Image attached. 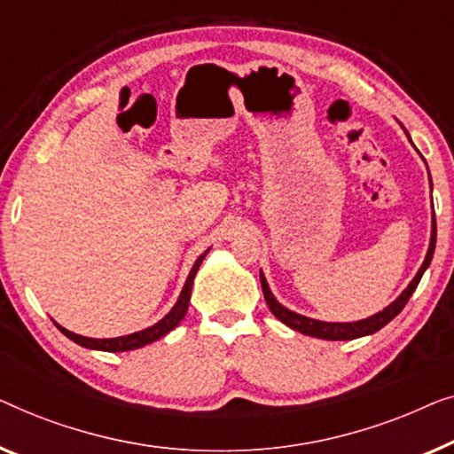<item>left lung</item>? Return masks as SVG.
Returning a JSON list of instances; mask_svg holds the SVG:
<instances>
[{"instance_id":"8db88e82","label":"left lung","mask_w":454,"mask_h":454,"mask_svg":"<svg viewBox=\"0 0 454 454\" xmlns=\"http://www.w3.org/2000/svg\"><path fill=\"white\" fill-rule=\"evenodd\" d=\"M434 247H436V218H432V239H430V248H427L426 261H424V263H421L418 276L411 279L410 286H407V290L401 294V296L395 300L393 304H388L385 310H380L379 315H374V317H370V318H364V321H357V323H323V321H315V318L296 315V312L288 310V309H286V306H282L276 298H273V294L270 290V286H267V282H265L263 273H261V288H263V296H265L267 306H270V310L284 325H288L290 329L300 331V333L310 335V337H318V340H331V341L356 340V337H364V335L376 333V331L385 327L387 323H391L393 318L397 317L399 312L405 309L407 300L411 298V294H413V290L418 288L421 276H424V271L427 270V265H430L432 254H434Z\"/></svg>"}]
</instances>
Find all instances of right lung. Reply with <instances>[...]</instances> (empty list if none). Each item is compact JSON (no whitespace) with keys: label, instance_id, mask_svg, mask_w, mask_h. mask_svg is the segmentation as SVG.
I'll list each match as a JSON object with an SVG mask.
<instances>
[{"label":"right lung","instance_id":"obj_1","mask_svg":"<svg viewBox=\"0 0 454 454\" xmlns=\"http://www.w3.org/2000/svg\"><path fill=\"white\" fill-rule=\"evenodd\" d=\"M206 254H207V251L195 261L193 270H191L187 282H184V288L181 292V296H178L176 304L172 306V310L162 318V321L152 325V327L144 329V331H137V333L125 335V337H114V340H92V337H82V335L72 333V331L63 329L61 325H57V329H59L63 335H67L69 340L78 343V346L88 348V349H100V352H129V349H137V348L148 346V343L160 340V337H164L166 333H168V331L175 329L176 325L183 321V317L187 315L189 300H191V288H193L195 273H197V270H200L201 261L206 259Z\"/></svg>","mask_w":454,"mask_h":454}]
</instances>
